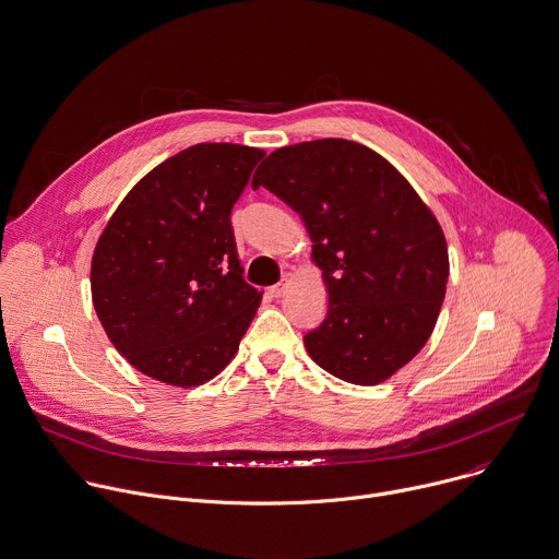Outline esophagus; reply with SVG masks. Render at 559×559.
<instances>
[{
    "instance_id": "obj_1",
    "label": "esophagus",
    "mask_w": 559,
    "mask_h": 559,
    "mask_svg": "<svg viewBox=\"0 0 559 559\" xmlns=\"http://www.w3.org/2000/svg\"><path fill=\"white\" fill-rule=\"evenodd\" d=\"M285 289H287V281H283V283H278V285H272L267 292H270L272 298H281V296L285 294Z\"/></svg>"
}]
</instances>
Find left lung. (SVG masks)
<instances>
[{
	"label": "left lung",
	"instance_id": "obj_1",
	"mask_svg": "<svg viewBox=\"0 0 559 559\" xmlns=\"http://www.w3.org/2000/svg\"><path fill=\"white\" fill-rule=\"evenodd\" d=\"M252 186L309 230L329 294L326 318L305 335L311 359L357 386L393 378L430 340L445 298L450 259L435 213L386 157L344 138L276 148Z\"/></svg>",
	"mask_w": 559,
	"mask_h": 559
}]
</instances>
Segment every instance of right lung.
<instances>
[{"label": "right lung", "mask_w": 559, "mask_h": 559, "mask_svg": "<svg viewBox=\"0 0 559 559\" xmlns=\"http://www.w3.org/2000/svg\"><path fill=\"white\" fill-rule=\"evenodd\" d=\"M263 155L193 144L148 170L109 217L92 257V302L140 373L191 389L237 355L263 292L243 281L230 213Z\"/></svg>", "instance_id": "right-lung-1"}]
</instances>
